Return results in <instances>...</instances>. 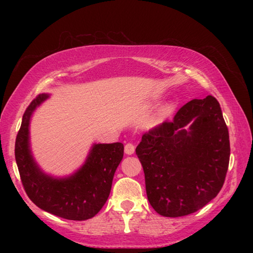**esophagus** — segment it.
Returning <instances> with one entry per match:
<instances>
[{
	"label": "esophagus",
	"instance_id": "esophagus-1",
	"mask_svg": "<svg viewBox=\"0 0 253 253\" xmlns=\"http://www.w3.org/2000/svg\"><path fill=\"white\" fill-rule=\"evenodd\" d=\"M134 152H135V146L132 144H126V146H125V153L127 154V155H132V154H134Z\"/></svg>",
	"mask_w": 253,
	"mask_h": 253
}]
</instances>
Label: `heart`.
<instances>
[{
	"instance_id": "b5f03b06",
	"label": "heart",
	"mask_w": 253,
	"mask_h": 253,
	"mask_svg": "<svg viewBox=\"0 0 253 253\" xmlns=\"http://www.w3.org/2000/svg\"><path fill=\"white\" fill-rule=\"evenodd\" d=\"M156 102L152 100V101H148L146 104V108H153V107H155ZM175 109H176V106L173 102H169V104H166L162 107V108L158 110V113L154 115V116L149 119L147 122V127L148 128H154V127H157L162 125L163 123H164L166 119H169L172 115L174 114Z\"/></svg>"
}]
</instances>
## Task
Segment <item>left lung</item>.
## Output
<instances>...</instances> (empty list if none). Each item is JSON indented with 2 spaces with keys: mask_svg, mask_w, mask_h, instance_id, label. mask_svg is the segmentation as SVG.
Returning <instances> with one entry per match:
<instances>
[{
  "mask_svg": "<svg viewBox=\"0 0 253 253\" xmlns=\"http://www.w3.org/2000/svg\"><path fill=\"white\" fill-rule=\"evenodd\" d=\"M149 203L163 216L194 213L223 186L230 160L229 130L215 98L188 101L172 122L142 137L136 147Z\"/></svg>",
  "mask_w": 253,
  "mask_h": 253,
  "instance_id": "8db88e82",
  "label": "left lung"
}]
</instances>
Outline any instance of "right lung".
Wrapping results in <instances>:
<instances>
[{"label":"right lung","mask_w":253,"mask_h":253,"mask_svg":"<svg viewBox=\"0 0 253 253\" xmlns=\"http://www.w3.org/2000/svg\"><path fill=\"white\" fill-rule=\"evenodd\" d=\"M41 93L25 110L15 140V161L30 200L44 211L67 220L91 219L108 199L115 172L124 156L122 143L93 144L83 165L69 176L55 177L40 169L30 143V122L49 98Z\"/></svg>","instance_id":"obj_1"}]
</instances>
